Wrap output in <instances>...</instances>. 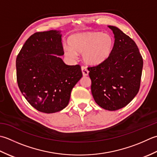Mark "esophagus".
Listing matches in <instances>:
<instances>
[{
	"mask_svg": "<svg viewBox=\"0 0 157 157\" xmlns=\"http://www.w3.org/2000/svg\"><path fill=\"white\" fill-rule=\"evenodd\" d=\"M81 70H82V75L84 76H87L89 75V71L87 69V68L85 66H82L81 67Z\"/></svg>",
	"mask_w": 157,
	"mask_h": 157,
	"instance_id": "obj_1",
	"label": "esophagus"
}]
</instances>
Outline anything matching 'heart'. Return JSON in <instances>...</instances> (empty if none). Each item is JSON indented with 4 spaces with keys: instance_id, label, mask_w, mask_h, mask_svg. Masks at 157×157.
Wrapping results in <instances>:
<instances>
[{
    "instance_id": "heart-1",
    "label": "heart",
    "mask_w": 157,
    "mask_h": 157,
    "mask_svg": "<svg viewBox=\"0 0 157 157\" xmlns=\"http://www.w3.org/2000/svg\"><path fill=\"white\" fill-rule=\"evenodd\" d=\"M68 44L70 48H64V53L69 58L75 59L76 53H82V59L87 64L98 66L109 59L114 49V40L108 33L86 32L72 35Z\"/></svg>"
}]
</instances>
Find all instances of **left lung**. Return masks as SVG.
Segmentation results:
<instances>
[{
    "instance_id": "left-lung-1",
    "label": "left lung",
    "mask_w": 157,
    "mask_h": 157,
    "mask_svg": "<svg viewBox=\"0 0 157 157\" xmlns=\"http://www.w3.org/2000/svg\"><path fill=\"white\" fill-rule=\"evenodd\" d=\"M108 27L114 35L113 53L106 62L87 68L95 101L114 111L125 106L138 93L143 59L134 40L118 28Z\"/></svg>"
}]
</instances>
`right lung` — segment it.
I'll use <instances>...</instances> for the list:
<instances>
[{
	"label": "right lung",
	"mask_w": 157,
	"mask_h": 157,
	"mask_svg": "<svg viewBox=\"0 0 157 157\" xmlns=\"http://www.w3.org/2000/svg\"><path fill=\"white\" fill-rule=\"evenodd\" d=\"M64 54L59 31L32 35L16 59L20 90L38 111L54 113L69 103L72 88L81 78L80 65L68 66L59 56Z\"/></svg>",
	"instance_id": "obj_1"
}]
</instances>
